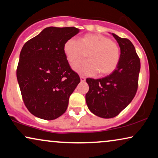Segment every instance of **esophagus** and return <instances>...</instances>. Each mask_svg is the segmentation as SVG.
I'll return each instance as SVG.
<instances>
[{
	"instance_id": "1",
	"label": "esophagus",
	"mask_w": 158,
	"mask_h": 158,
	"mask_svg": "<svg viewBox=\"0 0 158 158\" xmlns=\"http://www.w3.org/2000/svg\"><path fill=\"white\" fill-rule=\"evenodd\" d=\"M80 77H81V82H84V81H85V77L81 76Z\"/></svg>"
}]
</instances>
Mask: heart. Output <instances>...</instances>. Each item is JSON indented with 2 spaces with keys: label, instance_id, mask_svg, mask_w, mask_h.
Wrapping results in <instances>:
<instances>
[{
  "label": "heart",
  "instance_id": "heart-1",
  "mask_svg": "<svg viewBox=\"0 0 158 158\" xmlns=\"http://www.w3.org/2000/svg\"><path fill=\"white\" fill-rule=\"evenodd\" d=\"M63 49L71 64L81 61L88 54L89 60L73 67L77 73L88 76H93L98 73L101 76L111 74L120 61L118 45L102 34H88L80 40L71 38L64 43Z\"/></svg>",
  "mask_w": 158,
  "mask_h": 158
}]
</instances>
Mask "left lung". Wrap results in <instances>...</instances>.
Returning a JSON list of instances; mask_svg holds the SVG:
<instances>
[{
  "label": "left lung",
  "instance_id": "left-lung-1",
  "mask_svg": "<svg viewBox=\"0 0 158 158\" xmlns=\"http://www.w3.org/2000/svg\"><path fill=\"white\" fill-rule=\"evenodd\" d=\"M121 50L116 70L101 79L87 78L89 90L85 95L88 109L99 117H115L131 102L137 93L140 60L132 43L111 33Z\"/></svg>",
  "mask_w": 158,
  "mask_h": 158
}]
</instances>
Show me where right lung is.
<instances>
[{"label": "right lung", "instance_id": "obj_1", "mask_svg": "<svg viewBox=\"0 0 158 158\" xmlns=\"http://www.w3.org/2000/svg\"><path fill=\"white\" fill-rule=\"evenodd\" d=\"M79 31L75 27H47L21 49L17 81L25 106L36 117L53 120L66 111L81 79L70 68L63 48Z\"/></svg>", "mask_w": 158, "mask_h": 158}]
</instances>
